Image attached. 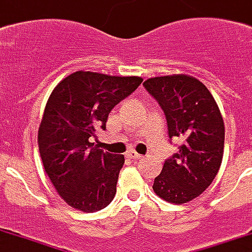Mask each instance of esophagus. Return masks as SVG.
<instances>
[{
	"label": "esophagus",
	"instance_id": "obj_1",
	"mask_svg": "<svg viewBox=\"0 0 252 252\" xmlns=\"http://www.w3.org/2000/svg\"><path fill=\"white\" fill-rule=\"evenodd\" d=\"M129 157H131L132 160H142V158H143V156L138 155V153H131V155H129Z\"/></svg>",
	"mask_w": 252,
	"mask_h": 252
}]
</instances>
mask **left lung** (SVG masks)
Returning <instances> with one entry per match:
<instances>
[{
    "label": "left lung",
    "instance_id": "1",
    "mask_svg": "<svg viewBox=\"0 0 252 252\" xmlns=\"http://www.w3.org/2000/svg\"><path fill=\"white\" fill-rule=\"evenodd\" d=\"M143 85L164 110L169 138L184 140L155 178L153 190L172 204L191 201L220 171L225 145L220 107L204 84L188 74L152 77Z\"/></svg>",
    "mask_w": 252,
    "mask_h": 252
}]
</instances>
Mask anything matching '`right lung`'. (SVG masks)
Returning <instances> with one entry per match:
<instances>
[{"label":"right lung","instance_id":"1","mask_svg":"<svg viewBox=\"0 0 252 252\" xmlns=\"http://www.w3.org/2000/svg\"><path fill=\"white\" fill-rule=\"evenodd\" d=\"M143 81L76 71L49 95L38 128V149L51 184L70 207L95 212L112 203L124 156L103 152L91 140L106 129L112 109Z\"/></svg>","mask_w":252,"mask_h":252}]
</instances>
